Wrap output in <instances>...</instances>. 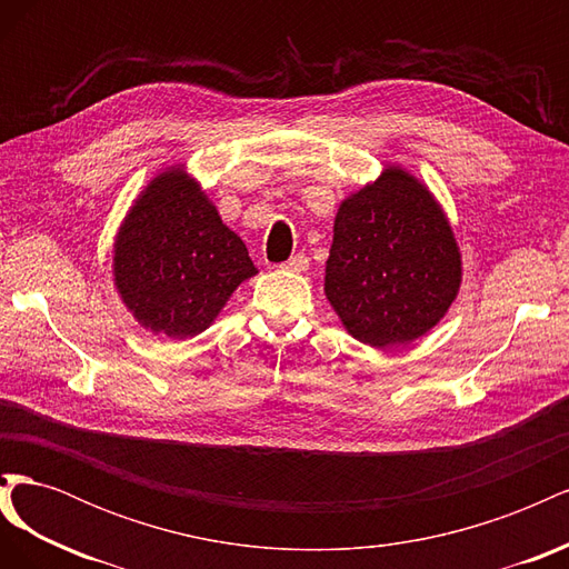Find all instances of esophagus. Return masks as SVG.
<instances>
[{
	"instance_id": "obj_1",
	"label": "esophagus",
	"mask_w": 569,
	"mask_h": 569,
	"mask_svg": "<svg viewBox=\"0 0 569 569\" xmlns=\"http://www.w3.org/2000/svg\"><path fill=\"white\" fill-rule=\"evenodd\" d=\"M282 268L289 270V272H303L308 268V256L306 253H295L287 263H282Z\"/></svg>"
}]
</instances>
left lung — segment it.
Returning <instances> with one entry per match:
<instances>
[{"mask_svg":"<svg viewBox=\"0 0 569 569\" xmlns=\"http://www.w3.org/2000/svg\"><path fill=\"white\" fill-rule=\"evenodd\" d=\"M460 287L453 230L427 187L401 168L343 199L325 295L349 335L385 349L422 337Z\"/></svg>","mask_w":569,"mask_h":569,"instance_id":"obj_1","label":"left lung"}]
</instances>
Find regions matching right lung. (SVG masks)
Returning a JSON list of instances; mask_svg holds the SVG:
<instances>
[{"label": "right lung", "mask_w": 569, "mask_h": 569, "mask_svg": "<svg viewBox=\"0 0 569 569\" xmlns=\"http://www.w3.org/2000/svg\"><path fill=\"white\" fill-rule=\"evenodd\" d=\"M113 274L147 330L187 339L216 320L256 268L201 187L170 168L149 182L120 226Z\"/></svg>", "instance_id": "right-lung-1"}]
</instances>
